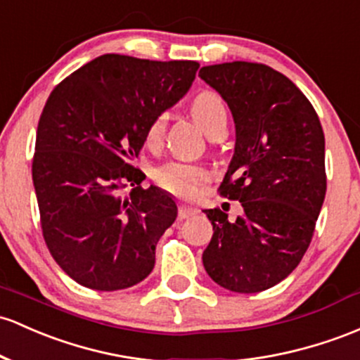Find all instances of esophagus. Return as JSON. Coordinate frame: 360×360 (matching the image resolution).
<instances>
[{
    "instance_id": "1",
    "label": "esophagus",
    "mask_w": 360,
    "mask_h": 360,
    "mask_svg": "<svg viewBox=\"0 0 360 360\" xmlns=\"http://www.w3.org/2000/svg\"><path fill=\"white\" fill-rule=\"evenodd\" d=\"M198 210L193 207H188V205H179V210H177V215H179V220H184V219H189V217L196 215Z\"/></svg>"
}]
</instances>
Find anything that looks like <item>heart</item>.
I'll return each mask as SVG.
<instances>
[{
	"mask_svg": "<svg viewBox=\"0 0 360 360\" xmlns=\"http://www.w3.org/2000/svg\"><path fill=\"white\" fill-rule=\"evenodd\" d=\"M191 116L201 128L210 136L219 129L227 126V108L224 98L212 90H203L191 101ZM165 131V116L159 114L148 122L145 140L150 147L160 143ZM153 177L159 186L167 189L172 195L181 198H191L196 193V188L201 186L208 179V174L203 167L184 162H167L160 165L153 172Z\"/></svg>",
	"mask_w": 360,
	"mask_h": 360,
	"instance_id": "heart-1",
	"label": "heart"
}]
</instances>
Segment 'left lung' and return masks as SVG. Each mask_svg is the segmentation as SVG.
<instances>
[{"label": "left lung", "mask_w": 360, "mask_h": 360, "mask_svg": "<svg viewBox=\"0 0 360 360\" xmlns=\"http://www.w3.org/2000/svg\"><path fill=\"white\" fill-rule=\"evenodd\" d=\"M201 80L222 96L236 122V148L220 196L239 201L232 222L205 210L213 236L203 266L239 294L270 289L301 263L326 195L325 135L307 97L262 63L203 66Z\"/></svg>", "instance_id": "left-lung-1"}]
</instances>
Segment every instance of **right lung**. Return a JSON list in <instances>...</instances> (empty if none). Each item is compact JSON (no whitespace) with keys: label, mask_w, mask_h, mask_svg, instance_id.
<instances>
[{"label":"right lung","mask_w":360,"mask_h":360,"mask_svg":"<svg viewBox=\"0 0 360 360\" xmlns=\"http://www.w3.org/2000/svg\"><path fill=\"white\" fill-rule=\"evenodd\" d=\"M196 61L92 59L54 86L35 136L32 181L46 246L75 282L121 290L147 278L177 217L167 193L141 188L131 164L148 122L195 80ZM133 186L128 197L122 189Z\"/></svg>","instance_id":"1"}]
</instances>
